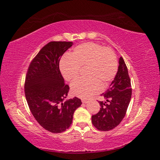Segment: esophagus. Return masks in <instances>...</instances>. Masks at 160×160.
<instances>
[{
	"label": "esophagus",
	"instance_id": "34e87169",
	"mask_svg": "<svg viewBox=\"0 0 160 160\" xmlns=\"http://www.w3.org/2000/svg\"><path fill=\"white\" fill-rule=\"evenodd\" d=\"M82 103H84V104H87V103L88 102V100H87V99H82Z\"/></svg>",
	"mask_w": 160,
	"mask_h": 160
}]
</instances>
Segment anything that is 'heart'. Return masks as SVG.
I'll use <instances>...</instances> for the list:
<instances>
[{
    "label": "heart",
    "instance_id": "1",
    "mask_svg": "<svg viewBox=\"0 0 160 160\" xmlns=\"http://www.w3.org/2000/svg\"><path fill=\"white\" fill-rule=\"evenodd\" d=\"M59 68L68 82H73L79 76L80 68H85L84 79L71 85L72 93L87 98L106 88L113 80L118 70V62L113 51L94 42H86L75 47L70 55L61 58Z\"/></svg>",
    "mask_w": 160,
    "mask_h": 160
}]
</instances>
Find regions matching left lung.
<instances>
[{
  "label": "left lung",
  "instance_id": "8db88e82",
  "mask_svg": "<svg viewBox=\"0 0 160 160\" xmlns=\"http://www.w3.org/2000/svg\"><path fill=\"white\" fill-rule=\"evenodd\" d=\"M118 63L114 80L106 92L102 94L106 101H99L100 110L92 116V123L99 131H108L116 128L125 116L131 101V79L123 57L119 58Z\"/></svg>",
  "mask_w": 160,
  "mask_h": 160
}]
</instances>
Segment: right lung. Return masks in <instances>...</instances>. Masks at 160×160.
I'll use <instances>...</instances> for the list:
<instances>
[{
	"instance_id": "right-lung-1",
	"label": "right lung",
	"mask_w": 160,
	"mask_h": 160,
	"mask_svg": "<svg viewBox=\"0 0 160 160\" xmlns=\"http://www.w3.org/2000/svg\"><path fill=\"white\" fill-rule=\"evenodd\" d=\"M72 45L71 42L48 43L31 61L25 78V97L32 115L53 133L69 128L75 111L82 104L76 97L64 101L70 88L64 82L59 61Z\"/></svg>"
}]
</instances>
